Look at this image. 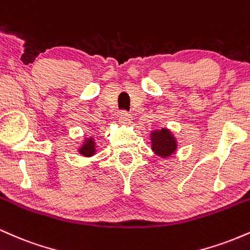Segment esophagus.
Here are the masks:
<instances>
[{"mask_svg":"<svg viewBox=\"0 0 250 250\" xmlns=\"http://www.w3.org/2000/svg\"><path fill=\"white\" fill-rule=\"evenodd\" d=\"M119 122L123 125H128L132 122V116L128 112H122L119 114Z\"/></svg>","mask_w":250,"mask_h":250,"instance_id":"34e87169","label":"esophagus"}]
</instances>
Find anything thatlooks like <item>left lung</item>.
<instances>
[{"instance_id":"1","label":"left lung","mask_w":250,"mask_h":250,"mask_svg":"<svg viewBox=\"0 0 250 250\" xmlns=\"http://www.w3.org/2000/svg\"><path fill=\"white\" fill-rule=\"evenodd\" d=\"M151 143L152 149L155 152V154L163 158L171 157L177 149V142H175L174 136L166 128L152 132Z\"/></svg>"}]
</instances>
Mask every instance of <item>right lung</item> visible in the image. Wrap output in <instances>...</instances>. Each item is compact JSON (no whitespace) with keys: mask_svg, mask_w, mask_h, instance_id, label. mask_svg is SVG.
<instances>
[{"mask_svg":"<svg viewBox=\"0 0 250 250\" xmlns=\"http://www.w3.org/2000/svg\"><path fill=\"white\" fill-rule=\"evenodd\" d=\"M96 148H95V142H93V138H87L85 140L81 148H79V153L83 154L84 157H91V155L95 154Z\"/></svg>","mask_w":250,"mask_h":250,"instance_id":"obj_1","label":"right lung"}]
</instances>
